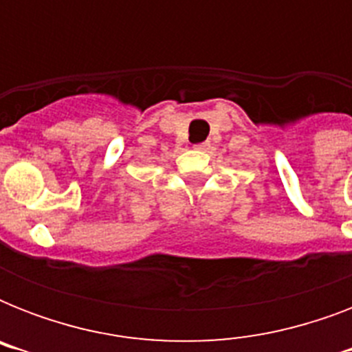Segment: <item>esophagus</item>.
Returning a JSON list of instances; mask_svg holds the SVG:
<instances>
[{"label":"esophagus","instance_id":"1","mask_svg":"<svg viewBox=\"0 0 352 352\" xmlns=\"http://www.w3.org/2000/svg\"><path fill=\"white\" fill-rule=\"evenodd\" d=\"M208 148H210V142H201L193 146V149H197V151H206Z\"/></svg>","mask_w":352,"mask_h":352}]
</instances>
